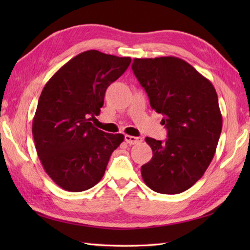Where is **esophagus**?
Returning a JSON list of instances; mask_svg holds the SVG:
<instances>
[{"instance_id":"obj_1","label":"esophagus","mask_w":250,"mask_h":250,"mask_svg":"<svg viewBox=\"0 0 250 250\" xmlns=\"http://www.w3.org/2000/svg\"><path fill=\"white\" fill-rule=\"evenodd\" d=\"M125 141L128 143L129 145H134V144H137V143L142 142V139L141 137H136L132 135H125Z\"/></svg>"}]
</instances>
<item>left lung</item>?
<instances>
[{
  "instance_id": "obj_1",
  "label": "left lung",
  "mask_w": 250,
  "mask_h": 250,
  "mask_svg": "<svg viewBox=\"0 0 250 250\" xmlns=\"http://www.w3.org/2000/svg\"><path fill=\"white\" fill-rule=\"evenodd\" d=\"M132 71L167 130L164 142L145 139L152 158L141 168L143 179L158 193L184 192L203 176L218 144L222 117L216 90L176 57L134 59Z\"/></svg>"
}]
</instances>
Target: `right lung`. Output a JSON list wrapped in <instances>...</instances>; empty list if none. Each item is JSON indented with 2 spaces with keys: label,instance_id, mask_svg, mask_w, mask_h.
<instances>
[{
  "label": "right lung",
  "instance_id": "right-lung-1",
  "mask_svg": "<svg viewBox=\"0 0 250 250\" xmlns=\"http://www.w3.org/2000/svg\"><path fill=\"white\" fill-rule=\"evenodd\" d=\"M130 63V57L88 50L65 63L45 84L32 133L44 169L62 189L92 188L124 142L122 134L106 133L91 121L101 113L106 89Z\"/></svg>",
  "mask_w": 250,
  "mask_h": 250
}]
</instances>
